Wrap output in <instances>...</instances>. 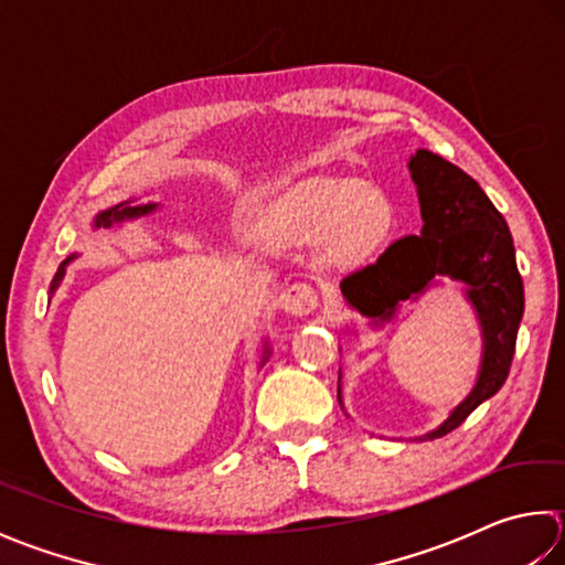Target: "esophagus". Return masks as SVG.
Wrapping results in <instances>:
<instances>
[{"mask_svg":"<svg viewBox=\"0 0 565 565\" xmlns=\"http://www.w3.org/2000/svg\"><path fill=\"white\" fill-rule=\"evenodd\" d=\"M276 306L286 313H294V317H306V313H311L319 306V296L311 286L289 284L276 296Z\"/></svg>","mask_w":565,"mask_h":565,"instance_id":"1","label":"esophagus"}]
</instances>
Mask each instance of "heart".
I'll return each mask as SVG.
<instances>
[{
  "instance_id": "b5f03b06",
  "label": "heart",
  "mask_w": 565,
  "mask_h": 565,
  "mask_svg": "<svg viewBox=\"0 0 565 565\" xmlns=\"http://www.w3.org/2000/svg\"><path fill=\"white\" fill-rule=\"evenodd\" d=\"M394 204L356 179L317 181L289 209L266 218L259 234L271 248H299L323 238L321 259L337 269L369 262L394 232Z\"/></svg>"
}]
</instances>
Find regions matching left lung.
Returning a JSON list of instances; mask_svg holds the SVG:
<instances>
[{
  "label": "left lung",
  "mask_w": 565,
  "mask_h": 565,
  "mask_svg": "<svg viewBox=\"0 0 565 565\" xmlns=\"http://www.w3.org/2000/svg\"><path fill=\"white\" fill-rule=\"evenodd\" d=\"M408 169L424 216L420 236L398 238L374 264L349 274L341 294L363 317L384 323L398 301L424 294L436 276L466 284L483 333L481 371L444 424L420 436L426 441L451 434L505 384L523 317V281L509 224L476 179L426 149L411 157Z\"/></svg>",
  "instance_id": "left-lung-1"
}]
</instances>
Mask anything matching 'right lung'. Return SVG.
I'll return each mask as SVG.
<instances>
[{
	"label": "right lung",
	"instance_id": "obj_1",
	"mask_svg": "<svg viewBox=\"0 0 565 565\" xmlns=\"http://www.w3.org/2000/svg\"><path fill=\"white\" fill-rule=\"evenodd\" d=\"M154 209H157V204H137V206H134V202H121V204H117V206L107 209V212L97 214V218H94V228H109L111 224L124 222V218H137V216L151 214V212H154ZM72 259H74V256H70V259H66V262L60 266V271H56L54 281H52V291H54L56 286H60V281L64 279V269H66V264H70ZM266 356H269V349H264V361H266Z\"/></svg>",
	"mask_w": 565,
	"mask_h": 565
}]
</instances>
